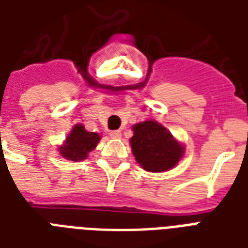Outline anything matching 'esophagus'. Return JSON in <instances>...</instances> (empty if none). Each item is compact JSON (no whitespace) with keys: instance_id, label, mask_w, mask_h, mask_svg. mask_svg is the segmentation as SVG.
Wrapping results in <instances>:
<instances>
[{"instance_id":"1","label":"esophagus","mask_w":248,"mask_h":248,"mask_svg":"<svg viewBox=\"0 0 248 248\" xmlns=\"http://www.w3.org/2000/svg\"><path fill=\"white\" fill-rule=\"evenodd\" d=\"M109 135H110V138H113V139H120L121 131L120 130H113V131L109 132Z\"/></svg>"}]
</instances>
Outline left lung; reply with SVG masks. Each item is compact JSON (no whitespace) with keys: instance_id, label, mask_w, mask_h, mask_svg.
<instances>
[{"instance_id":"1","label":"left lung","mask_w":248,"mask_h":248,"mask_svg":"<svg viewBox=\"0 0 248 248\" xmlns=\"http://www.w3.org/2000/svg\"><path fill=\"white\" fill-rule=\"evenodd\" d=\"M130 140L132 153L140 166L151 172L172 169L184 153V148L173 139L163 126L155 121L135 124Z\"/></svg>"}]
</instances>
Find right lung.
Listing matches in <instances>:
<instances>
[{
	"mask_svg": "<svg viewBox=\"0 0 248 248\" xmlns=\"http://www.w3.org/2000/svg\"><path fill=\"white\" fill-rule=\"evenodd\" d=\"M99 140L100 136L96 132L86 131L82 124H76L68 135L65 144L59 148L60 153L71 161H81L85 159L93 149H95Z\"/></svg>",
	"mask_w": 248,
	"mask_h": 248,
	"instance_id": "obj_1",
	"label": "right lung"
}]
</instances>
